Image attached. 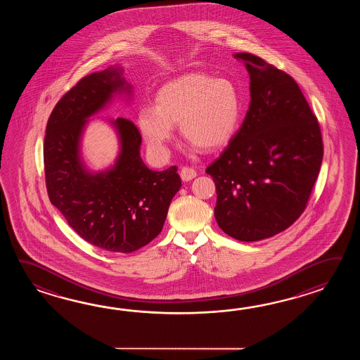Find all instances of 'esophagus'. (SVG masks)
Returning a JSON list of instances; mask_svg holds the SVG:
<instances>
[{
  "mask_svg": "<svg viewBox=\"0 0 360 360\" xmlns=\"http://www.w3.org/2000/svg\"><path fill=\"white\" fill-rule=\"evenodd\" d=\"M180 176L183 179V181H191L194 177L197 176V171L191 167H183L180 171Z\"/></svg>",
  "mask_w": 360,
  "mask_h": 360,
  "instance_id": "obj_1",
  "label": "esophagus"
}]
</instances>
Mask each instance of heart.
Returning <instances> with one entry per match:
<instances>
[{
	"mask_svg": "<svg viewBox=\"0 0 360 360\" xmlns=\"http://www.w3.org/2000/svg\"><path fill=\"white\" fill-rule=\"evenodd\" d=\"M240 118V96L228 79L191 73L161 87L155 107L140 108L139 130L154 154H167L174 126L202 150L228 144Z\"/></svg>",
	"mask_w": 360,
	"mask_h": 360,
	"instance_id": "obj_1",
	"label": "heart"
}]
</instances>
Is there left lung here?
<instances>
[{"mask_svg":"<svg viewBox=\"0 0 360 360\" xmlns=\"http://www.w3.org/2000/svg\"><path fill=\"white\" fill-rule=\"evenodd\" d=\"M251 103L221 155L206 169L216 186L214 217L242 242L273 237L305 211L321 169V127L299 84L248 53Z\"/></svg>","mask_w":360,"mask_h":360,"instance_id":"obj_1","label":"left lung"}]
</instances>
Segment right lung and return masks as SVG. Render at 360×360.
<instances>
[{"label":"right lung","mask_w":360,"mask_h":360,"mask_svg":"<svg viewBox=\"0 0 360 360\" xmlns=\"http://www.w3.org/2000/svg\"><path fill=\"white\" fill-rule=\"evenodd\" d=\"M121 91L130 92L121 68L81 78L49 117L44 165L49 198L69 226L95 247L130 253L161 233L181 179L176 166L165 171L146 167L138 127L122 117L112 121L121 141L115 166L98 174L84 167L79 141L87 118Z\"/></svg>","instance_id":"1"}]
</instances>
